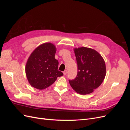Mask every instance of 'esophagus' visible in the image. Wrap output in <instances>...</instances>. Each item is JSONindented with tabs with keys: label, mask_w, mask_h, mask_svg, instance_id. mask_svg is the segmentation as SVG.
Masks as SVG:
<instances>
[{
	"label": "esophagus",
	"mask_w": 130,
	"mask_h": 130,
	"mask_svg": "<svg viewBox=\"0 0 130 130\" xmlns=\"http://www.w3.org/2000/svg\"><path fill=\"white\" fill-rule=\"evenodd\" d=\"M67 74V70H65L63 72V74L64 75H66Z\"/></svg>",
	"instance_id": "1"
}]
</instances>
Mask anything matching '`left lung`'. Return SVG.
Returning a JSON list of instances; mask_svg holds the SVG:
<instances>
[{
  "label": "left lung",
  "mask_w": 130,
  "mask_h": 130,
  "mask_svg": "<svg viewBox=\"0 0 130 130\" xmlns=\"http://www.w3.org/2000/svg\"><path fill=\"white\" fill-rule=\"evenodd\" d=\"M77 65L76 77L69 80L73 89L80 94H88L99 87L106 76L104 60L96 50L86 47L74 49Z\"/></svg>",
  "instance_id": "left-lung-1"
}]
</instances>
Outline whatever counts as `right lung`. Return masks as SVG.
<instances>
[{"instance_id": "add662e5", "label": "right lung", "mask_w": 130, "mask_h": 130, "mask_svg": "<svg viewBox=\"0 0 130 130\" xmlns=\"http://www.w3.org/2000/svg\"><path fill=\"white\" fill-rule=\"evenodd\" d=\"M56 47L51 43L38 46L31 53L26 62L25 73L29 84L38 89L52 85L63 74L58 70V62L55 58Z\"/></svg>"}]
</instances>
